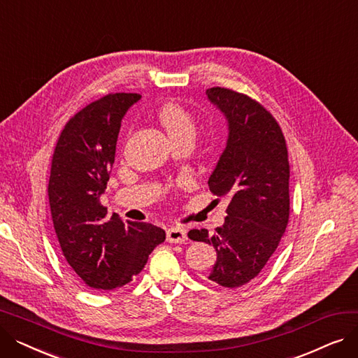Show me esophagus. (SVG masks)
I'll return each mask as SVG.
<instances>
[{
  "label": "esophagus",
  "mask_w": 358,
  "mask_h": 358,
  "mask_svg": "<svg viewBox=\"0 0 358 358\" xmlns=\"http://www.w3.org/2000/svg\"><path fill=\"white\" fill-rule=\"evenodd\" d=\"M166 241L171 243H182L187 241V231L180 227L169 228L166 231Z\"/></svg>",
  "instance_id": "34e87169"
}]
</instances>
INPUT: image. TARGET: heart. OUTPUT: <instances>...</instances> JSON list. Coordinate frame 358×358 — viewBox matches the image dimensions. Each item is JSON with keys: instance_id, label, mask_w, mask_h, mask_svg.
<instances>
[{"instance_id": "heart-1", "label": "heart", "mask_w": 358, "mask_h": 358, "mask_svg": "<svg viewBox=\"0 0 358 358\" xmlns=\"http://www.w3.org/2000/svg\"><path fill=\"white\" fill-rule=\"evenodd\" d=\"M158 119L173 141L196 136V120L192 113L180 104L169 103L162 106L158 111Z\"/></svg>"}]
</instances>
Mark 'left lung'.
Instances as JSON below:
<instances>
[{"mask_svg": "<svg viewBox=\"0 0 358 358\" xmlns=\"http://www.w3.org/2000/svg\"><path fill=\"white\" fill-rule=\"evenodd\" d=\"M228 120L229 135L209 189L227 197V220L213 235L193 229L189 238L213 245L217 258L209 278L241 287L264 268L278 247L290 213L287 145L278 123L258 101L229 88L206 91Z\"/></svg>", "mask_w": 358, "mask_h": 358, "instance_id": "obj_1", "label": "left lung"}]
</instances>
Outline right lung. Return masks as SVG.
<instances>
[{"mask_svg": "<svg viewBox=\"0 0 358 358\" xmlns=\"http://www.w3.org/2000/svg\"><path fill=\"white\" fill-rule=\"evenodd\" d=\"M138 100L136 92H116L92 101L69 119L53 150L48 185L53 228L69 267L91 289L127 285L165 241L161 228L108 216L100 203L122 119Z\"/></svg>", "mask_w": 358, "mask_h": 358, "instance_id": "1", "label": "right lung"}]
</instances>
